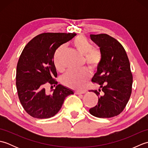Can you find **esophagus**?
<instances>
[{
    "mask_svg": "<svg viewBox=\"0 0 148 148\" xmlns=\"http://www.w3.org/2000/svg\"><path fill=\"white\" fill-rule=\"evenodd\" d=\"M86 92H78V91H76V92H75V94H76V95H81V94H84Z\"/></svg>",
    "mask_w": 148,
    "mask_h": 148,
    "instance_id": "1",
    "label": "esophagus"
}]
</instances>
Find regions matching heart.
Returning a JSON list of instances; mask_svg holds the SVG:
<instances>
[{"mask_svg":"<svg viewBox=\"0 0 148 148\" xmlns=\"http://www.w3.org/2000/svg\"><path fill=\"white\" fill-rule=\"evenodd\" d=\"M74 46L81 54L85 56V62L88 67L93 71H97L102 60L100 50L93 48V46L85 36L79 35L72 41ZM66 49L65 45H62L56 49L53 55V62L58 71L64 68L63 56ZM90 77L89 71L86 69L80 70H69L62 76V81L64 85L74 90H81L88 82Z\"/></svg>","mask_w":148,"mask_h":148,"instance_id":"b5f03b06","label":"heart"}]
</instances>
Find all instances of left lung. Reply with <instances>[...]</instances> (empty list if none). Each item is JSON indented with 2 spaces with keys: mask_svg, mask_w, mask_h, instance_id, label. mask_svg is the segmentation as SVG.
<instances>
[{
  "mask_svg": "<svg viewBox=\"0 0 148 148\" xmlns=\"http://www.w3.org/2000/svg\"><path fill=\"white\" fill-rule=\"evenodd\" d=\"M90 37L99 46L102 60L92 78L100 88L91 90L98 96V103L89 111L97 118L114 117L123 111L132 93L133 76L129 60L114 37L106 34H91Z\"/></svg>",
  "mask_w": 148,
  "mask_h": 148,
  "instance_id": "8db88e82",
  "label": "left lung"
}]
</instances>
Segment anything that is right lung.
Wrapping results in <instances>:
<instances>
[{
	"mask_svg": "<svg viewBox=\"0 0 148 148\" xmlns=\"http://www.w3.org/2000/svg\"><path fill=\"white\" fill-rule=\"evenodd\" d=\"M76 35L75 33H42L30 40L18 60L16 85L19 100L28 114L34 118L53 117L61 109L72 90L58 84L53 55L58 47ZM48 84L56 85L51 95L45 92Z\"/></svg>",
	"mask_w": 148,
	"mask_h": 148,
	"instance_id": "1",
	"label": "right lung"
}]
</instances>
